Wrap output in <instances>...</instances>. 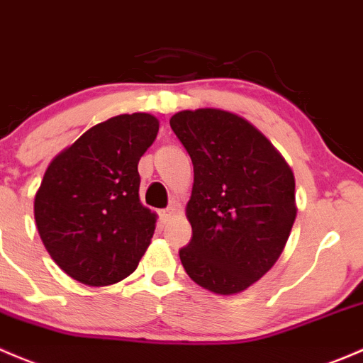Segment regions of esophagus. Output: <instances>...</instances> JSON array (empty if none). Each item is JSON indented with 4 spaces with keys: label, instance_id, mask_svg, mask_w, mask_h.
<instances>
[{
    "label": "esophagus",
    "instance_id": "esophagus-1",
    "mask_svg": "<svg viewBox=\"0 0 363 363\" xmlns=\"http://www.w3.org/2000/svg\"><path fill=\"white\" fill-rule=\"evenodd\" d=\"M178 213V208L177 206H169L167 209H164V211H160V218H162V222H169L171 218H174Z\"/></svg>",
    "mask_w": 363,
    "mask_h": 363
}]
</instances>
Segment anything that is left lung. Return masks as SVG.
Here are the masks:
<instances>
[{
  "label": "left lung",
  "mask_w": 363,
  "mask_h": 363,
  "mask_svg": "<svg viewBox=\"0 0 363 363\" xmlns=\"http://www.w3.org/2000/svg\"><path fill=\"white\" fill-rule=\"evenodd\" d=\"M169 124L194 164L186 203L192 239L180 250L183 267L209 292H242L276 264L289 241L297 216L292 167L233 111L183 110Z\"/></svg>",
  "instance_id": "left-lung-1"
}]
</instances>
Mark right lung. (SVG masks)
I'll return each mask as SVG.
<instances>
[{"mask_svg":"<svg viewBox=\"0 0 363 363\" xmlns=\"http://www.w3.org/2000/svg\"><path fill=\"white\" fill-rule=\"evenodd\" d=\"M157 133L154 115H117L48 164L35 196L36 229L52 260L77 281H122L147 252L157 215L140 201L138 162Z\"/></svg>","mask_w":363,"mask_h":363,"instance_id":"1","label":"right lung"}]
</instances>
